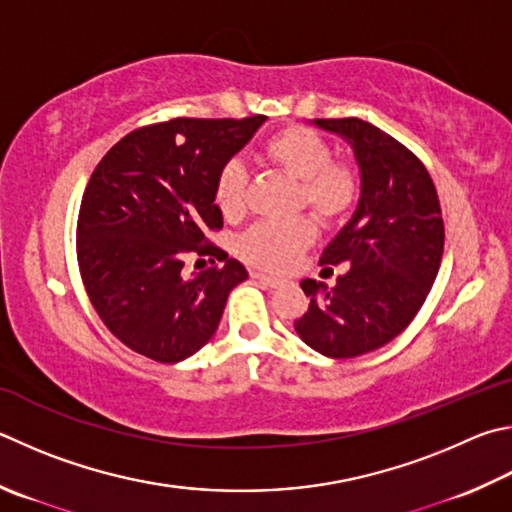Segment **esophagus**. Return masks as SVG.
Masks as SVG:
<instances>
[{
	"label": "esophagus",
	"mask_w": 512,
	"mask_h": 512,
	"mask_svg": "<svg viewBox=\"0 0 512 512\" xmlns=\"http://www.w3.org/2000/svg\"><path fill=\"white\" fill-rule=\"evenodd\" d=\"M253 277H255L257 282H262V284L271 286V288H275V286H280V284H282L280 277H273V275H266V273H253Z\"/></svg>",
	"instance_id": "1"
}]
</instances>
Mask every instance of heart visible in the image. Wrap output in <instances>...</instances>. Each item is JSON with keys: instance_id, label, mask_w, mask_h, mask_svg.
<instances>
[{"instance_id": "b5f03b06", "label": "heart", "mask_w": 512, "mask_h": 512, "mask_svg": "<svg viewBox=\"0 0 512 512\" xmlns=\"http://www.w3.org/2000/svg\"><path fill=\"white\" fill-rule=\"evenodd\" d=\"M262 159L297 181L295 208H309L322 224H338L353 210L360 194L358 170L349 161L333 159L331 145L306 127H286L268 136ZM248 174L237 159L219 167L215 203L228 219L246 212ZM318 230L311 217L259 221L239 239V255L266 271H284L309 248Z\"/></svg>"}]
</instances>
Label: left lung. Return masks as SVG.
Here are the masks:
<instances>
[{"mask_svg": "<svg viewBox=\"0 0 512 512\" xmlns=\"http://www.w3.org/2000/svg\"><path fill=\"white\" fill-rule=\"evenodd\" d=\"M347 138L360 165L358 208L324 248L320 266H345L336 286L304 280L309 311L295 331L329 358H353L394 340L421 309L443 257V217L418 156L360 118H315ZM333 273V268H329Z\"/></svg>", "mask_w": 512, "mask_h": 512, "instance_id": "obj_1", "label": "left lung"}]
</instances>
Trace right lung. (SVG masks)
Masks as SVG:
<instances>
[{"instance_id":"1","label":"right lung","mask_w":512,"mask_h":512,"mask_svg":"<svg viewBox=\"0 0 512 512\" xmlns=\"http://www.w3.org/2000/svg\"><path fill=\"white\" fill-rule=\"evenodd\" d=\"M264 120L145 125L96 165L78 212V266L100 320L125 347L172 365L215 336L228 293L248 277L208 239L224 226L215 179ZM194 256L227 264L188 276L184 262Z\"/></svg>"}]
</instances>
